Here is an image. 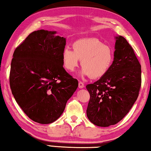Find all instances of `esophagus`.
Listing matches in <instances>:
<instances>
[{"label":"esophagus","instance_id":"1","mask_svg":"<svg viewBox=\"0 0 151 151\" xmlns=\"http://www.w3.org/2000/svg\"><path fill=\"white\" fill-rule=\"evenodd\" d=\"M78 87L80 88H82L84 87V84H83V82L79 81V83H78Z\"/></svg>","mask_w":151,"mask_h":151}]
</instances>
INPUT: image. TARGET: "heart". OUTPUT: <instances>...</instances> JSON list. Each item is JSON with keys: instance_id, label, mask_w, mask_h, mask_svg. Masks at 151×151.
I'll return each mask as SVG.
<instances>
[{"instance_id": "obj_1", "label": "heart", "mask_w": 151, "mask_h": 151, "mask_svg": "<svg viewBox=\"0 0 151 151\" xmlns=\"http://www.w3.org/2000/svg\"><path fill=\"white\" fill-rule=\"evenodd\" d=\"M73 49L66 47L62 53L64 67L73 72L81 60L80 76L98 79L106 75L114 60L112 48L96 38L80 39L73 43Z\"/></svg>"}]
</instances>
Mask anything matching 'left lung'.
<instances>
[{
    "label": "left lung",
    "instance_id": "8db88e82",
    "mask_svg": "<svg viewBox=\"0 0 151 151\" xmlns=\"http://www.w3.org/2000/svg\"><path fill=\"white\" fill-rule=\"evenodd\" d=\"M114 60L106 75L87 84L90 100L86 115L93 124H116L137 100L142 83L141 65L133 49L124 37H115Z\"/></svg>",
    "mask_w": 151,
    "mask_h": 151
}]
</instances>
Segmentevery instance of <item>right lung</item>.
Listing matches in <instances>:
<instances>
[{"mask_svg":"<svg viewBox=\"0 0 151 151\" xmlns=\"http://www.w3.org/2000/svg\"><path fill=\"white\" fill-rule=\"evenodd\" d=\"M56 32L31 33L14 51L9 84L16 102L33 121L47 124L60 117L78 82L63 67L66 38Z\"/></svg>","mask_w":151,"mask_h":151,"instance_id":"obj_1","label":"right lung"}]
</instances>
